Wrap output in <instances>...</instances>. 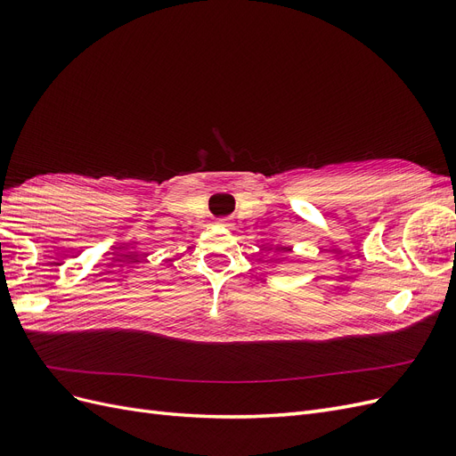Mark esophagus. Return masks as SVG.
<instances>
[{"label": "esophagus", "mask_w": 456, "mask_h": 456, "mask_svg": "<svg viewBox=\"0 0 456 456\" xmlns=\"http://www.w3.org/2000/svg\"><path fill=\"white\" fill-rule=\"evenodd\" d=\"M216 224H218V226H223V228H228V226H232V220H230L228 216H224V218H218V220H216Z\"/></svg>", "instance_id": "obj_1"}]
</instances>
